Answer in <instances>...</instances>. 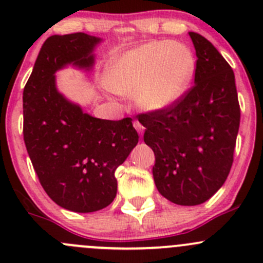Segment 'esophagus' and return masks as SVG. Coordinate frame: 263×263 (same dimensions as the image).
<instances>
[{
  "label": "esophagus",
  "instance_id": "34e87169",
  "mask_svg": "<svg viewBox=\"0 0 263 263\" xmlns=\"http://www.w3.org/2000/svg\"><path fill=\"white\" fill-rule=\"evenodd\" d=\"M134 126H135V128H136L137 131H139V134L142 136V135H144V131H145V127L142 126V124L140 123L139 121H135L134 122Z\"/></svg>",
  "mask_w": 263,
  "mask_h": 263
}]
</instances>
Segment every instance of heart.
<instances>
[{
    "label": "heart",
    "instance_id": "obj_1",
    "mask_svg": "<svg viewBox=\"0 0 263 263\" xmlns=\"http://www.w3.org/2000/svg\"><path fill=\"white\" fill-rule=\"evenodd\" d=\"M195 72V57L181 43L154 41L127 50L108 67L105 84L112 91L135 95L145 110H161L177 102Z\"/></svg>",
    "mask_w": 263,
    "mask_h": 263
}]
</instances>
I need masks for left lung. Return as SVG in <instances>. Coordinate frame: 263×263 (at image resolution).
<instances>
[{
	"instance_id": "left-lung-1",
	"label": "left lung",
	"mask_w": 263,
	"mask_h": 263,
	"mask_svg": "<svg viewBox=\"0 0 263 263\" xmlns=\"http://www.w3.org/2000/svg\"><path fill=\"white\" fill-rule=\"evenodd\" d=\"M190 36L197 55L193 86L171 107L137 116L155 154L156 188L182 206L206 202L227 181L240 122L232 67L208 39Z\"/></svg>"
}]
</instances>
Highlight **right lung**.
<instances>
[{
  "label": "right lung",
  "instance_id": "1",
  "mask_svg": "<svg viewBox=\"0 0 263 263\" xmlns=\"http://www.w3.org/2000/svg\"><path fill=\"white\" fill-rule=\"evenodd\" d=\"M99 42L85 33L49 36L23 92L24 141L34 171L47 195L75 213L112 203L116 169L139 142L132 118H94L55 87V71L68 63L91 67Z\"/></svg>",
  "mask_w": 263,
  "mask_h": 263
}]
</instances>
